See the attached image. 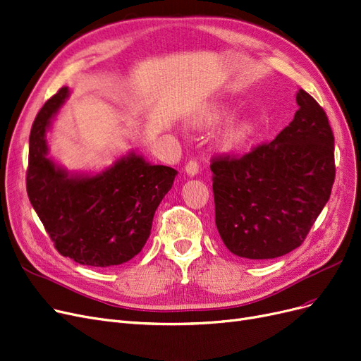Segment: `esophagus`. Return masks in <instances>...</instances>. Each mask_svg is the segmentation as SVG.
<instances>
[{
  "instance_id": "34e87169",
  "label": "esophagus",
  "mask_w": 361,
  "mask_h": 361,
  "mask_svg": "<svg viewBox=\"0 0 361 361\" xmlns=\"http://www.w3.org/2000/svg\"><path fill=\"white\" fill-rule=\"evenodd\" d=\"M184 171H185V173H188L189 177H196L197 172H199V165H197L196 160H190V162H188V165H185Z\"/></svg>"
}]
</instances>
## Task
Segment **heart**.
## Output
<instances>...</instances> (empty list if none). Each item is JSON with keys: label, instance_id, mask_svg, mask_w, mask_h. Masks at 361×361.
I'll return each mask as SVG.
<instances>
[{"label": "heart", "instance_id": "1", "mask_svg": "<svg viewBox=\"0 0 361 361\" xmlns=\"http://www.w3.org/2000/svg\"><path fill=\"white\" fill-rule=\"evenodd\" d=\"M236 106L229 99H219L209 102L201 111H197L192 118L190 125L197 129L212 128L220 125L224 120L233 116ZM257 133V125L250 117L235 118L226 125L217 137V144L223 152H235L247 147Z\"/></svg>", "mask_w": 361, "mask_h": 361}]
</instances>
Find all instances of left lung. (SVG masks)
I'll return each mask as SVG.
<instances>
[{"instance_id":"1","label":"left lung","mask_w":361,"mask_h":361,"mask_svg":"<svg viewBox=\"0 0 361 361\" xmlns=\"http://www.w3.org/2000/svg\"><path fill=\"white\" fill-rule=\"evenodd\" d=\"M299 110L269 144L212 160L216 226L235 256L266 260L298 248L335 181V138L324 110L299 89Z\"/></svg>"}]
</instances>
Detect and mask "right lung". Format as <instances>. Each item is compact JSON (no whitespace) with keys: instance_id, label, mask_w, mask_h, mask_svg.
<instances>
[{"instance_id":"add662e5","label":"right lung","mask_w":361,"mask_h":361,"mask_svg":"<svg viewBox=\"0 0 361 361\" xmlns=\"http://www.w3.org/2000/svg\"><path fill=\"white\" fill-rule=\"evenodd\" d=\"M70 93L62 87L34 120L26 190L62 256L95 268L118 266L145 245L154 212L178 172L150 164L137 150L101 171L66 169L49 154L47 133Z\"/></svg>"}]
</instances>
